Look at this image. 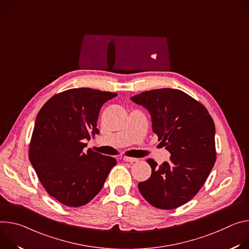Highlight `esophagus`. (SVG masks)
Instances as JSON below:
<instances>
[{
    "instance_id": "esophagus-1",
    "label": "esophagus",
    "mask_w": 249,
    "mask_h": 249,
    "mask_svg": "<svg viewBox=\"0 0 249 249\" xmlns=\"http://www.w3.org/2000/svg\"><path fill=\"white\" fill-rule=\"evenodd\" d=\"M124 160L125 162H129V163H134V162H139V161H140L139 158L127 157V156H124Z\"/></svg>"
}]
</instances>
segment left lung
<instances>
[{
    "mask_svg": "<svg viewBox=\"0 0 249 249\" xmlns=\"http://www.w3.org/2000/svg\"><path fill=\"white\" fill-rule=\"evenodd\" d=\"M130 100L148 110L153 132L171 154L160 166L147 159L152 172L139 183L141 194L155 208L176 209L196 196L213 167V121L201 103L180 90L145 91Z\"/></svg>",
    "mask_w": 249,
    "mask_h": 249,
    "instance_id": "obj_1",
    "label": "left lung"
}]
</instances>
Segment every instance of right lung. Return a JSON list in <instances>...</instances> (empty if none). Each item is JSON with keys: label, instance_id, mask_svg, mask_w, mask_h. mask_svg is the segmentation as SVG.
<instances>
[{"label": "right lung", "instance_id": "obj_1", "mask_svg": "<svg viewBox=\"0 0 249 249\" xmlns=\"http://www.w3.org/2000/svg\"><path fill=\"white\" fill-rule=\"evenodd\" d=\"M117 96L90 88L70 89L50 98L37 114L29 157L48 194L68 207L89 203L101 191L117 160L88 149L100 131L104 103Z\"/></svg>", "mask_w": 249, "mask_h": 249}]
</instances>
